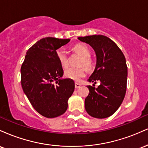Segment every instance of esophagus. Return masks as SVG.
Instances as JSON below:
<instances>
[{"mask_svg":"<svg viewBox=\"0 0 148 148\" xmlns=\"http://www.w3.org/2000/svg\"><path fill=\"white\" fill-rule=\"evenodd\" d=\"M80 87H81V85H80L79 83H75V88H76V89H77V88H79Z\"/></svg>","mask_w":148,"mask_h":148,"instance_id":"esophagus-1","label":"esophagus"}]
</instances>
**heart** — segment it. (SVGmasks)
Returning <instances> with one entry per match:
<instances>
[{
    "mask_svg": "<svg viewBox=\"0 0 148 148\" xmlns=\"http://www.w3.org/2000/svg\"><path fill=\"white\" fill-rule=\"evenodd\" d=\"M73 51L82 57V60L80 62V65H84L88 69H91L92 66V61L90 58V51L89 49L83 45H76L73 47ZM56 54L61 66L63 67H67L68 65V59L65 51L62 49H58ZM64 76L67 79L78 81L86 76V70L84 67L68 68L64 71Z\"/></svg>",
    "mask_w": 148,
    "mask_h": 148,
    "instance_id": "obj_1",
    "label": "heart"
}]
</instances>
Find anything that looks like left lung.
<instances>
[{
    "instance_id": "1",
    "label": "left lung",
    "mask_w": 148,
    "mask_h": 148,
    "mask_svg": "<svg viewBox=\"0 0 148 148\" xmlns=\"http://www.w3.org/2000/svg\"><path fill=\"white\" fill-rule=\"evenodd\" d=\"M95 51L97 62L90 82H100L97 88L88 86L89 95L85 99V108L90 116L106 118L118 109L127 90V67L123 53L113 40L101 35L79 37Z\"/></svg>"
}]
</instances>
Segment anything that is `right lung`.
Wrapping results in <instances>:
<instances>
[{
  "label": "right lung",
  "instance_id": "1",
  "mask_svg": "<svg viewBox=\"0 0 148 148\" xmlns=\"http://www.w3.org/2000/svg\"><path fill=\"white\" fill-rule=\"evenodd\" d=\"M69 41V39L42 38L27 51L22 64L21 82L23 92L33 108L46 118L63 114L74 90V81L62 78L63 69L56 54L57 49Z\"/></svg>",
  "mask_w": 148,
  "mask_h": 148
}]
</instances>
